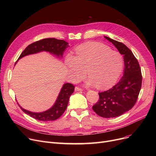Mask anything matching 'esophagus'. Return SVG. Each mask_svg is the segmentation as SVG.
Returning a JSON list of instances; mask_svg holds the SVG:
<instances>
[{
    "instance_id": "esophagus-1",
    "label": "esophagus",
    "mask_w": 156,
    "mask_h": 156,
    "mask_svg": "<svg viewBox=\"0 0 156 156\" xmlns=\"http://www.w3.org/2000/svg\"><path fill=\"white\" fill-rule=\"evenodd\" d=\"M75 91H77V92H81V91H82L83 90L81 89V88L78 87H76L75 88Z\"/></svg>"
}]
</instances>
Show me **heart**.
<instances>
[{
  "label": "heart",
  "instance_id": "obj_1",
  "mask_svg": "<svg viewBox=\"0 0 156 156\" xmlns=\"http://www.w3.org/2000/svg\"><path fill=\"white\" fill-rule=\"evenodd\" d=\"M65 64L74 82L82 79L87 71V85L105 89L113 86L124 66L121 54L103 44L87 42L78 46L75 56L68 54Z\"/></svg>",
  "mask_w": 156,
  "mask_h": 156
}]
</instances>
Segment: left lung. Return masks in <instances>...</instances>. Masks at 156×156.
Masks as SVG:
<instances>
[{"label": "left lung", "instance_id": "1", "mask_svg": "<svg viewBox=\"0 0 156 156\" xmlns=\"http://www.w3.org/2000/svg\"><path fill=\"white\" fill-rule=\"evenodd\" d=\"M104 37L123 55L125 62L120 81L108 90L99 93V100L92 107L99 116L110 118L119 116L133 107L141 89L142 76L140 65L130 49L121 42Z\"/></svg>", "mask_w": 156, "mask_h": 156}]
</instances>
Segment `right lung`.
<instances>
[{"label":"right lung","mask_w":156,"mask_h":156,"mask_svg":"<svg viewBox=\"0 0 156 156\" xmlns=\"http://www.w3.org/2000/svg\"><path fill=\"white\" fill-rule=\"evenodd\" d=\"M68 43L63 40L49 38L40 40L29 45L21 54L18 61L22 57L36 54L42 51H46L54 54L57 57H62L66 48L68 47ZM75 90V86L71 83L63 85L57 99L52 107L42 112H33L23 109L19 105L21 110L31 117L39 121H54L60 118L66 109L71 95Z\"/></svg>","instance_id":"right-lung-1"}]
</instances>
